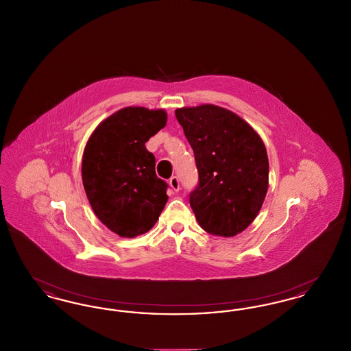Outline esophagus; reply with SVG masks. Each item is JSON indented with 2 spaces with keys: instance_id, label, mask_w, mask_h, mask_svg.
I'll return each mask as SVG.
<instances>
[{
  "instance_id": "34e87169",
  "label": "esophagus",
  "mask_w": 351,
  "mask_h": 351,
  "mask_svg": "<svg viewBox=\"0 0 351 351\" xmlns=\"http://www.w3.org/2000/svg\"><path fill=\"white\" fill-rule=\"evenodd\" d=\"M169 186H171L175 192H178V191L180 189V180H179L178 176H172V178L169 179Z\"/></svg>"
}]
</instances>
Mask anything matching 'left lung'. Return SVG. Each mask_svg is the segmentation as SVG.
<instances>
[{
	"mask_svg": "<svg viewBox=\"0 0 351 351\" xmlns=\"http://www.w3.org/2000/svg\"><path fill=\"white\" fill-rule=\"evenodd\" d=\"M193 150L199 185L189 204L209 234L234 237L258 216L268 189L265 143L233 112L205 104L175 110Z\"/></svg>",
	"mask_w": 351,
	"mask_h": 351,
	"instance_id": "left-lung-1",
	"label": "left lung"
}]
</instances>
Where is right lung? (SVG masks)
Returning <instances> with one entry per match:
<instances>
[{
	"label": "right lung",
	"mask_w": 351,
	"mask_h": 351,
	"mask_svg": "<svg viewBox=\"0 0 351 351\" xmlns=\"http://www.w3.org/2000/svg\"><path fill=\"white\" fill-rule=\"evenodd\" d=\"M167 123L163 109L128 106L104 119L84 149L82 176L101 222L125 238L147 233L168 200L146 142Z\"/></svg>",
	"instance_id": "right-lung-1"
}]
</instances>
